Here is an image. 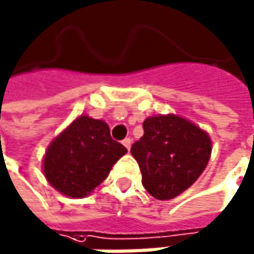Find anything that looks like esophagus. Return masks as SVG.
<instances>
[{"instance_id":"1","label":"esophagus","mask_w":254,"mask_h":254,"mask_svg":"<svg viewBox=\"0 0 254 254\" xmlns=\"http://www.w3.org/2000/svg\"><path fill=\"white\" fill-rule=\"evenodd\" d=\"M122 143H123V146H125L126 149L129 150V149H131V144H132V140H131V138H125V140H123Z\"/></svg>"}]
</instances>
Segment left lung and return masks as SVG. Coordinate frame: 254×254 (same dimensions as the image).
<instances>
[{"instance_id":"left-lung-1","label":"left lung","mask_w":254,"mask_h":254,"mask_svg":"<svg viewBox=\"0 0 254 254\" xmlns=\"http://www.w3.org/2000/svg\"><path fill=\"white\" fill-rule=\"evenodd\" d=\"M143 137L131 147L143 187L158 200H170L190 188L211 158V138L190 120L167 114L143 122Z\"/></svg>"}]
</instances>
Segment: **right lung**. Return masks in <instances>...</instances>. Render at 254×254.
<instances>
[{
    "instance_id": "1",
    "label": "right lung",
    "mask_w": 254,
    "mask_h": 254,
    "mask_svg": "<svg viewBox=\"0 0 254 254\" xmlns=\"http://www.w3.org/2000/svg\"><path fill=\"white\" fill-rule=\"evenodd\" d=\"M126 152L123 144L111 138L104 120L79 116L48 146L43 173L62 194L82 198L107 179Z\"/></svg>"
}]
</instances>
